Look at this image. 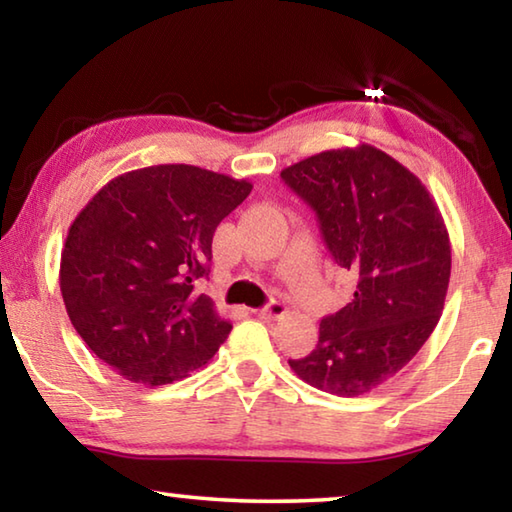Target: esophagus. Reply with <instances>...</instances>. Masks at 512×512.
Returning a JSON list of instances; mask_svg holds the SVG:
<instances>
[{"mask_svg": "<svg viewBox=\"0 0 512 512\" xmlns=\"http://www.w3.org/2000/svg\"><path fill=\"white\" fill-rule=\"evenodd\" d=\"M255 314L259 318H266V320H277V318H282L284 314H287V305H284V302H280V300H273V302H268L266 307L257 309Z\"/></svg>", "mask_w": 512, "mask_h": 512, "instance_id": "34e87169", "label": "esophagus"}]
</instances>
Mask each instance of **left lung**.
I'll return each instance as SVG.
<instances>
[{"instance_id": "obj_1", "label": "left lung", "mask_w": 512, "mask_h": 512, "mask_svg": "<svg viewBox=\"0 0 512 512\" xmlns=\"http://www.w3.org/2000/svg\"><path fill=\"white\" fill-rule=\"evenodd\" d=\"M320 223L354 298L318 327L291 370L318 391L357 397L397 375L429 339L445 307L452 246L418 176L370 144L332 149L282 169Z\"/></svg>"}]
</instances>
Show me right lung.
<instances>
[{
    "instance_id": "right-lung-1",
    "label": "right lung",
    "mask_w": 512,
    "mask_h": 512,
    "mask_svg": "<svg viewBox=\"0 0 512 512\" xmlns=\"http://www.w3.org/2000/svg\"><path fill=\"white\" fill-rule=\"evenodd\" d=\"M253 185L192 164L112 178L69 225L60 293L85 345L144 386L210 361L232 323L194 284L207 275L216 225Z\"/></svg>"
}]
</instances>
